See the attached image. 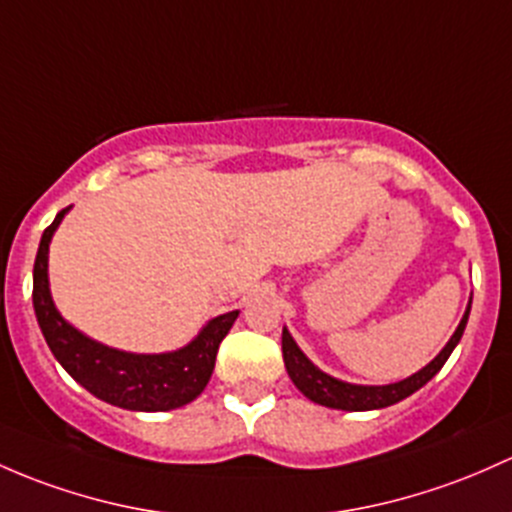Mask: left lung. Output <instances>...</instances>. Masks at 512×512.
<instances>
[{
	"mask_svg": "<svg viewBox=\"0 0 512 512\" xmlns=\"http://www.w3.org/2000/svg\"><path fill=\"white\" fill-rule=\"evenodd\" d=\"M469 311H471V301L469 309H466L464 319H461L459 328L454 331V336L449 338L441 353L432 360L429 365H424L419 373L410 375V378L400 380V383H390V385H353V383H343V380L331 378L326 375L324 370L316 368L304 353L297 346V341L292 338V333L284 328L282 331V355H284V368H287L289 378L292 383L309 397L311 402L324 407H333V410H348V412H365V410H383V407L395 405V402L405 400L410 397L412 392H417L419 387L427 385L434 375L439 373L441 365L446 363L451 351L456 348V343L461 341L464 336L466 321H469Z\"/></svg>",
	"mask_w": 512,
	"mask_h": 512,
	"instance_id": "8db88e82",
	"label": "left lung"
}]
</instances>
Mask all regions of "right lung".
<instances>
[{"label": "right lung", "mask_w": 512, "mask_h": 512, "mask_svg": "<svg viewBox=\"0 0 512 512\" xmlns=\"http://www.w3.org/2000/svg\"><path fill=\"white\" fill-rule=\"evenodd\" d=\"M68 211L43 230L34 262V311L51 353L75 383L122 410L169 412L193 402L211 380L220 341L240 311L215 316L188 346L171 353H127L93 341L58 314L48 289V245Z\"/></svg>", "instance_id": "add662e5"}]
</instances>
